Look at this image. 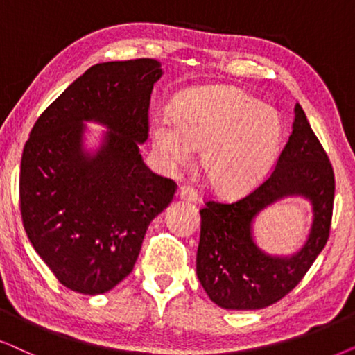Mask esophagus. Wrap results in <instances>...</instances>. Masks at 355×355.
Instances as JSON below:
<instances>
[{"mask_svg":"<svg viewBox=\"0 0 355 355\" xmlns=\"http://www.w3.org/2000/svg\"><path fill=\"white\" fill-rule=\"evenodd\" d=\"M177 196L180 198V200L187 201V202H195L198 200V193L195 191V188L190 187V185H183V187L178 188Z\"/></svg>","mask_w":355,"mask_h":355,"instance_id":"1","label":"esophagus"}]
</instances>
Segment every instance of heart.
<instances>
[{
	"label": "heart",
	"mask_w": 355,
	"mask_h": 355,
	"mask_svg": "<svg viewBox=\"0 0 355 355\" xmlns=\"http://www.w3.org/2000/svg\"><path fill=\"white\" fill-rule=\"evenodd\" d=\"M154 148L168 165H183L202 150L205 180L219 195L252 190L271 168L281 141L274 108L234 87H202L183 96L173 118L159 115L150 126Z\"/></svg>",
	"instance_id": "obj_1"
}]
</instances>
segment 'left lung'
Here are the masks:
<instances>
[{
  "label": "left lung",
  "instance_id": "1",
  "mask_svg": "<svg viewBox=\"0 0 355 355\" xmlns=\"http://www.w3.org/2000/svg\"><path fill=\"white\" fill-rule=\"evenodd\" d=\"M276 167L261 185L234 202L207 200L201 214L196 274L209 299L227 310H259L279 302L302 281L329 239L334 172L299 103ZM304 196L314 224L300 252L271 257L252 240V219L277 199Z\"/></svg>",
  "mask_w": 355,
  "mask_h": 355
}]
</instances>
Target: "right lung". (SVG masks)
<instances>
[{"mask_svg": "<svg viewBox=\"0 0 355 355\" xmlns=\"http://www.w3.org/2000/svg\"><path fill=\"white\" fill-rule=\"evenodd\" d=\"M160 76L153 58L92 66L45 108L24 146V229L71 291L97 295L125 279L149 224L177 191V183L149 170L139 154ZM84 121L109 130L96 155L82 148Z\"/></svg>", "mask_w": 355, "mask_h": 355, "instance_id": "obj_1", "label": "right lung"}]
</instances>
